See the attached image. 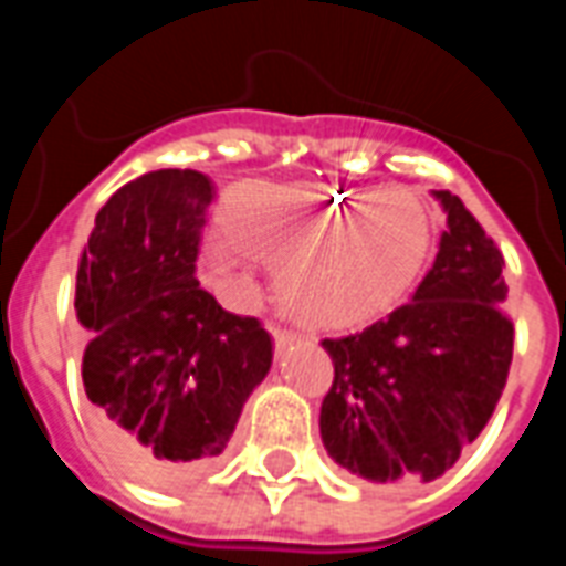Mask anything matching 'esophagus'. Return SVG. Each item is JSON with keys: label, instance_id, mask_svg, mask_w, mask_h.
<instances>
[{"label": "esophagus", "instance_id": "34e87169", "mask_svg": "<svg viewBox=\"0 0 566 566\" xmlns=\"http://www.w3.org/2000/svg\"><path fill=\"white\" fill-rule=\"evenodd\" d=\"M270 331H272V339H275V348H279V352H282V348H287V345L296 339V333L287 331V327H282V324H272Z\"/></svg>", "mask_w": 566, "mask_h": 566}]
</instances>
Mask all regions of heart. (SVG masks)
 Instances as JSON below:
<instances>
[{"mask_svg":"<svg viewBox=\"0 0 566 566\" xmlns=\"http://www.w3.org/2000/svg\"><path fill=\"white\" fill-rule=\"evenodd\" d=\"M230 242L206 251L214 284H245L248 258L282 270L284 306L318 327L391 312L424 270L433 221L406 187H251L227 211Z\"/></svg>","mask_w":566,"mask_h":566,"instance_id":"obj_1","label":"heart"}]
</instances>
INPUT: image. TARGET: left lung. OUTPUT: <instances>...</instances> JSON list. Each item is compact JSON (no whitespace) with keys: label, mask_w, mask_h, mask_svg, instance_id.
<instances>
[{"label":"left lung","mask_w":566,"mask_h":566,"mask_svg":"<svg viewBox=\"0 0 566 566\" xmlns=\"http://www.w3.org/2000/svg\"><path fill=\"white\" fill-rule=\"evenodd\" d=\"M437 197L449 230L416 296L321 343L333 357L324 449L369 482L446 473L482 433L510 376L515 327L503 308V254L461 199Z\"/></svg>","instance_id":"1"}]
</instances>
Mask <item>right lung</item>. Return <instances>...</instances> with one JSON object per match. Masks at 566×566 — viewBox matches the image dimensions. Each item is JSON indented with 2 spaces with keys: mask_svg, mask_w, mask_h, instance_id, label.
I'll return each mask as SVG.
<instances>
[{
  "mask_svg": "<svg viewBox=\"0 0 566 566\" xmlns=\"http://www.w3.org/2000/svg\"><path fill=\"white\" fill-rule=\"evenodd\" d=\"M211 199L214 185L193 169L142 175L99 209L78 260L93 427L108 454L148 482L218 458L272 367L263 324L223 312L199 287Z\"/></svg>",
  "mask_w": 566,
  "mask_h": 566,
  "instance_id": "1",
  "label": "right lung"
}]
</instances>
